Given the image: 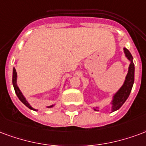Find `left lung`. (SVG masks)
Masks as SVG:
<instances>
[{
  "label": "left lung",
  "mask_w": 146,
  "mask_h": 146,
  "mask_svg": "<svg viewBox=\"0 0 146 146\" xmlns=\"http://www.w3.org/2000/svg\"><path fill=\"white\" fill-rule=\"evenodd\" d=\"M124 50L127 59H129L131 60V64L129 65L128 72H127L124 85L122 86L121 89H119V91L113 96L112 107L113 111H115L119 108H121V106L124 104V102L127 100V99L130 95V92L131 91L133 84H134V81H135V64H134V63L132 61V55L131 54V53L127 49L124 48ZM94 110H97L96 108Z\"/></svg>",
  "instance_id": "1"
}]
</instances>
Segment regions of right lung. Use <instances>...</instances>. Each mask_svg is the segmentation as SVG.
I'll return each mask as SVG.
<instances>
[{"mask_svg":"<svg viewBox=\"0 0 146 146\" xmlns=\"http://www.w3.org/2000/svg\"><path fill=\"white\" fill-rule=\"evenodd\" d=\"M16 79H17L16 71H15V68H13V75H12V84H13L14 89H15V93H16L17 96L19 97V100L22 101L23 104H25L26 107H29V109L33 110H36V109H33V107H31L30 105L29 104V103H28V102H27V100H25V98L24 97V96H23V95H22V92H21V91L19 90V87L17 86ZM53 107V106H50V107Z\"/></svg>","mask_w":146,"mask_h":146,"instance_id":"add662e5","label":"right lung"}]
</instances>
